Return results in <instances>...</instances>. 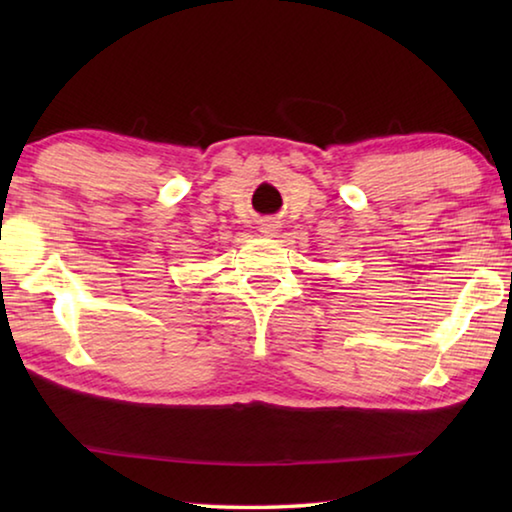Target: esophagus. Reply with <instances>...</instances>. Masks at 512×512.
<instances>
[{
	"label": "esophagus",
	"instance_id": "obj_1",
	"mask_svg": "<svg viewBox=\"0 0 512 512\" xmlns=\"http://www.w3.org/2000/svg\"><path fill=\"white\" fill-rule=\"evenodd\" d=\"M280 228H282V223L275 221V219H264L262 223H259V232H262V235H266V237H275L277 232H280Z\"/></svg>",
	"mask_w": 512,
	"mask_h": 512
}]
</instances>
